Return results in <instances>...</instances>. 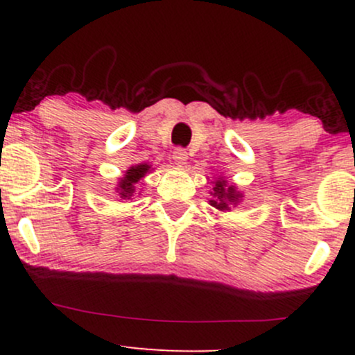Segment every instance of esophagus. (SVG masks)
<instances>
[{"label": "esophagus", "mask_w": 355, "mask_h": 355, "mask_svg": "<svg viewBox=\"0 0 355 355\" xmlns=\"http://www.w3.org/2000/svg\"><path fill=\"white\" fill-rule=\"evenodd\" d=\"M172 158H173V162H175V164H177L178 166H183V165L187 164V160H189V153H187V150L177 148V150H175V152H173Z\"/></svg>", "instance_id": "34e87169"}]
</instances>
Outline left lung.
<instances>
[{
    "label": "left lung",
    "mask_w": 355,
    "mask_h": 355,
    "mask_svg": "<svg viewBox=\"0 0 355 355\" xmlns=\"http://www.w3.org/2000/svg\"><path fill=\"white\" fill-rule=\"evenodd\" d=\"M210 195V205L222 211H230L232 207L237 205L240 198H242V193L235 190V187L229 185L223 178H218V180L214 182V189H211Z\"/></svg>",
    "instance_id": "1"
}]
</instances>
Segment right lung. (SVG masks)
Returning <instances> with one entry per match:
<instances>
[{
  "mask_svg": "<svg viewBox=\"0 0 355 355\" xmlns=\"http://www.w3.org/2000/svg\"><path fill=\"white\" fill-rule=\"evenodd\" d=\"M150 168H152V166L146 164L130 166L125 172V177L120 178V182H118L115 189L118 197H120L121 200H132L137 193V183L150 172Z\"/></svg>",
  "mask_w": 355,
  "mask_h": 355,
  "instance_id": "1",
  "label": "right lung"
}]
</instances>
